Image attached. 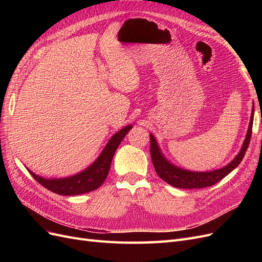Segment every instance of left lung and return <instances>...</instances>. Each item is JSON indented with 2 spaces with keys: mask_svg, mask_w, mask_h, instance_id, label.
Segmentation results:
<instances>
[{
  "mask_svg": "<svg viewBox=\"0 0 262 262\" xmlns=\"http://www.w3.org/2000/svg\"><path fill=\"white\" fill-rule=\"evenodd\" d=\"M252 122H253V109H252V114H251L250 122H249V128L247 131V134H246L245 142L238 155H237L227 166H225V167L217 170L205 171V172L189 171L185 169H180L176 167V166L171 165L168 161H166V158L162 155L160 147H158L154 137L152 134H149L150 157H152V162H153L156 173L164 181H166L170 186L176 187V188L200 189V188H205V187L215 185L217 181L222 180L232 170H234L243 161V158L246 154V150H247L250 143V138L252 133Z\"/></svg>",
  "mask_w": 262,
  "mask_h": 262,
  "instance_id": "obj_1",
  "label": "left lung"
}]
</instances>
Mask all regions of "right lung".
<instances>
[{"label": "right lung", "instance_id": "obj_1", "mask_svg": "<svg viewBox=\"0 0 262 262\" xmlns=\"http://www.w3.org/2000/svg\"><path fill=\"white\" fill-rule=\"evenodd\" d=\"M131 128L132 125H128L122 130L117 132L109 140L106 147L102 150V153L99 155L96 162L90 166L86 170L77 173V175L73 177L64 179H46L35 175L34 172L29 170L30 175L41 186L50 190V191L61 195H75L93 191V190L99 188L102 182L105 181L116 149Z\"/></svg>", "mask_w": 262, "mask_h": 262}]
</instances>
